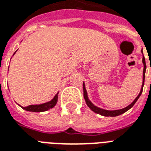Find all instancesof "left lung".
<instances>
[{"label": "left lung", "instance_id": "1", "mask_svg": "<svg viewBox=\"0 0 151 151\" xmlns=\"http://www.w3.org/2000/svg\"><path fill=\"white\" fill-rule=\"evenodd\" d=\"M142 63H143L144 69H143V78H142V85L141 91L139 93V94L137 96V98H135L134 101L132 103L129 104V106L127 107H125L123 109H121V110H104V109H101L99 107L96 106L93 104L91 102V101L89 100V98H88V95H87L86 90V87H85V83L83 82V95H84L85 101L86 102L87 106L90 107V109L91 110H93V112L96 113V114H101L102 116H105V117H116V116L120 115V114H122L123 113L127 112V110H129L131 107H133V106L134 105L135 102L138 101V99L139 98V97L141 96L142 93V89H143L144 86V81H145V73H146V70H147V65H146V61H145V58H142Z\"/></svg>", "mask_w": 151, "mask_h": 151}]
</instances>
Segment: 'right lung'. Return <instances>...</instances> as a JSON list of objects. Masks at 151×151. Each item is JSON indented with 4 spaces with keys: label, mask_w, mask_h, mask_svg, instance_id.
I'll list each match as a JSON object with an SVG mask.
<instances>
[{
    "label": "right lung",
    "mask_w": 151,
    "mask_h": 151,
    "mask_svg": "<svg viewBox=\"0 0 151 151\" xmlns=\"http://www.w3.org/2000/svg\"><path fill=\"white\" fill-rule=\"evenodd\" d=\"M58 93L54 96V98L51 101L45 102V103L40 104V105H30V106L26 107H22L21 106H20L22 107V109L27 110V111H31V112H43V111H46V110H50L51 108L55 106V105L58 102Z\"/></svg>",
    "instance_id": "add662e5"
}]
</instances>
